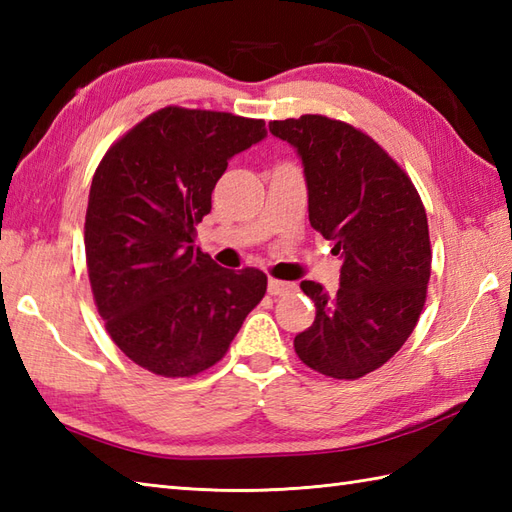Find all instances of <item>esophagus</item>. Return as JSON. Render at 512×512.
I'll return each instance as SVG.
<instances>
[{"label":"esophagus","mask_w":512,"mask_h":512,"mask_svg":"<svg viewBox=\"0 0 512 512\" xmlns=\"http://www.w3.org/2000/svg\"><path fill=\"white\" fill-rule=\"evenodd\" d=\"M295 290V284H290V281H279V279H268V292L273 297H281V295H288V292Z\"/></svg>","instance_id":"1"}]
</instances>
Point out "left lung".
Wrapping results in <instances>:
<instances>
[{
    "instance_id": "obj_1",
    "label": "left lung",
    "mask_w": 512,
    "mask_h": 512,
    "mask_svg": "<svg viewBox=\"0 0 512 512\" xmlns=\"http://www.w3.org/2000/svg\"><path fill=\"white\" fill-rule=\"evenodd\" d=\"M297 149L312 228L343 257L341 288L301 290L317 306L295 352L314 372L356 380L394 356L427 301L431 242L427 211L411 178L361 129L321 114L268 125Z\"/></svg>"
}]
</instances>
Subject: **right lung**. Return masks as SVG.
Returning a JSON list of instances; mask_svg holds the SVG:
<instances>
[{
  "label": "right lung",
  "instance_id": "add662e5",
  "mask_svg": "<svg viewBox=\"0 0 512 512\" xmlns=\"http://www.w3.org/2000/svg\"><path fill=\"white\" fill-rule=\"evenodd\" d=\"M262 118L169 105L118 138L94 171L85 262L121 352L151 374L189 378L222 361L266 295L257 268L217 266L195 242L211 193Z\"/></svg>",
  "mask_w": 512,
  "mask_h": 512
}]
</instances>
